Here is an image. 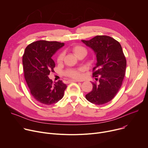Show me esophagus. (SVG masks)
<instances>
[{
    "label": "esophagus",
    "mask_w": 148,
    "mask_h": 148,
    "mask_svg": "<svg viewBox=\"0 0 148 148\" xmlns=\"http://www.w3.org/2000/svg\"><path fill=\"white\" fill-rule=\"evenodd\" d=\"M79 82V80H69L68 81V82L72 83V82Z\"/></svg>",
    "instance_id": "esophagus-1"
}]
</instances>
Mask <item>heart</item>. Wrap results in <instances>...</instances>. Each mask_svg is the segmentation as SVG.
I'll return each instance as SVG.
<instances>
[{"label": "heart", "mask_w": 148, "mask_h": 148, "mask_svg": "<svg viewBox=\"0 0 148 148\" xmlns=\"http://www.w3.org/2000/svg\"><path fill=\"white\" fill-rule=\"evenodd\" d=\"M71 51L74 53V55L76 56H77L79 54L83 52L86 53V49L83 46H80V45H76L73 46L71 48ZM63 57H64L63 53H59V55L57 58V62L58 63H61L63 61ZM65 74L66 76L74 79H79L81 76L80 69H69L66 72Z\"/></svg>", "instance_id": "1"}]
</instances>
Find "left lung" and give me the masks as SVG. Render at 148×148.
Masks as SVG:
<instances>
[{
  "label": "left lung",
  "mask_w": 148,
  "mask_h": 148,
  "mask_svg": "<svg viewBox=\"0 0 148 148\" xmlns=\"http://www.w3.org/2000/svg\"><path fill=\"white\" fill-rule=\"evenodd\" d=\"M96 56L93 75L100 76L99 84L92 83V91L86 99L92 103L103 105L110 101L120 89L125 76L126 60L121 44L108 36H96L82 40Z\"/></svg>",
  "instance_id": "left-lung-1"
}]
</instances>
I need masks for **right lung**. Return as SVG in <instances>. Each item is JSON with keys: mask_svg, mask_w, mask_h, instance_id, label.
I'll return each mask as SVG.
<instances>
[{"mask_svg": "<svg viewBox=\"0 0 148 148\" xmlns=\"http://www.w3.org/2000/svg\"><path fill=\"white\" fill-rule=\"evenodd\" d=\"M64 43L39 40L29 45L23 56L24 76L30 93L39 102L47 105L62 99L67 88L62 80L53 84L48 75L55 66L52 56Z\"/></svg>", "mask_w": 148, "mask_h": 148, "instance_id": "right-lung-1", "label": "right lung"}]
</instances>
